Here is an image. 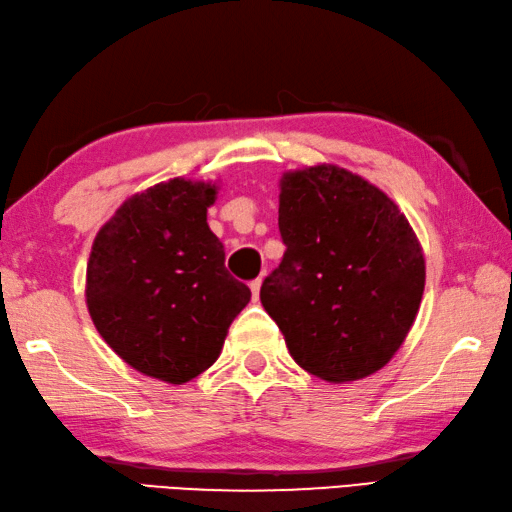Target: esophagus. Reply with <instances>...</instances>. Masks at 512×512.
<instances>
[{
	"mask_svg": "<svg viewBox=\"0 0 512 512\" xmlns=\"http://www.w3.org/2000/svg\"><path fill=\"white\" fill-rule=\"evenodd\" d=\"M259 288H262V277H257V280L250 282V293H253V300H259Z\"/></svg>",
	"mask_w": 512,
	"mask_h": 512,
	"instance_id": "obj_1",
	"label": "esophagus"
}]
</instances>
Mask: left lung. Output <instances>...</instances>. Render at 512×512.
<instances>
[{
    "instance_id": "obj_1",
    "label": "left lung",
    "mask_w": 512,
    "mask_h": 512,
    "mask_svg": "<svg viewBox=\"0 0 512 512\" xmlns=\"http://www.w3.org/2000/svg\"><path fill=\"white\" fill-rule=\"evenodd\" d=\"M277 224L286 253L259 297L293 360L327 383L385 367L425 288L410 221L362 176L313 165L282 176Z\"/></svg>"
}]
</instances>
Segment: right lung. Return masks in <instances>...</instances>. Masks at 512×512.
Wrapping results in <instances>:
<instances>
[{"instance_id": "add662e5", "label": "right lung", "mask_w": 512, "mask_h": 512, "mask_svg": "<svg viewBox=\"0 0 512 512\" xmlns=\"http://www.w3.org/2000/svg\"><path fill=\"white\" fill-rule=\"evenodd\" d=\"M217 185L170 179L129 197L98 230L87 309L102 340L145 376L183 385L219 358L250 288L208 226Z\"/></svg>"}]
</instances>
